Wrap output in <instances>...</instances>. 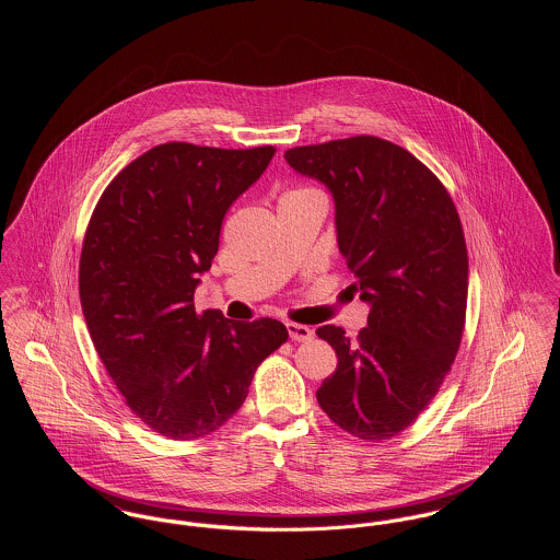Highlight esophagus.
I'll return each instance as SVG.
<instances>
[{
    "instance_id": "34e87169",
    "label": "esophagus",
    "mask_w": 560,
    "mask_h": 560,
    "mask_svg": "<svg viewBox=\"0 0 560 560\" xmlns=\"http://www.w3.org/2000/svg\"><path fill=\"white\" fill-rule=\"evenodd\" d=\"M287 331L298 342H306L313 338V329L306 325H300V323H287Z\"/></svg>"
}]
</instances>
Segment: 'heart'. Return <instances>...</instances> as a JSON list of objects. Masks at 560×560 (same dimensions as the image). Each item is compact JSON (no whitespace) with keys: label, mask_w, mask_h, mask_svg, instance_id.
I'll return each instance as SVG.
<instances>
[{"label":"heart","mask_w":560,"mask_h":560,"mask_svg":"<svg viewBox=\"0 0 560 560\" xmlns=\"http://www.w3.org/2000/svg\"><path fill=\"white\" fill-rule=\"evenodd\" d=\"M298 194H317V191H313V189H295V191H289L287 196H298Z\"/></svg>","instance_id":"1"}]
</instances>
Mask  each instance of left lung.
Returning a JSON list of instances; mask_svg holds the SVG:
<instances>
[{"mask_svg": "<svg viewBox=\"0 0 560 560\" xmlns=\"http://www.w3.org/2000/svg\"><path fill=\"white\" fill-rule=\"evenodd\" d=\"M334 198V231L351 284L371 306L358 338L323 325L336 355L320 409L360 440L407 429L457 355L468 300V249L438 176L397 144L358 136L284 153Z\"/></svg>", "mask_w": 560, "mask_h": 560, "instance_id": "1", "label": "left lung"}]
</instances>
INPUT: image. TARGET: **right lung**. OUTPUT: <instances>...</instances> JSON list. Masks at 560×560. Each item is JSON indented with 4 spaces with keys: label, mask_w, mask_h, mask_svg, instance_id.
Returning <instances> with one entry per match:
<instances>
[{
    "label": "right lung",
    "mask_w": 560,
    "mask_h": 560,
    "mask_svg": "<svg viewBox=\"0 0 560 560\" xmlns=\"http://www.w3.org/2000/svg\"><path fill=\"white\" fill-rule=\"evenodd\" d=\"M273 147L167 142L103 191L81 247L80 298L98 358L131 411L170 440H196L237 413L258 364L287 342L276 319L196 313L226 211Z\"/></svg>",
    "instance_id": "add662e5"
}]
</instances>
